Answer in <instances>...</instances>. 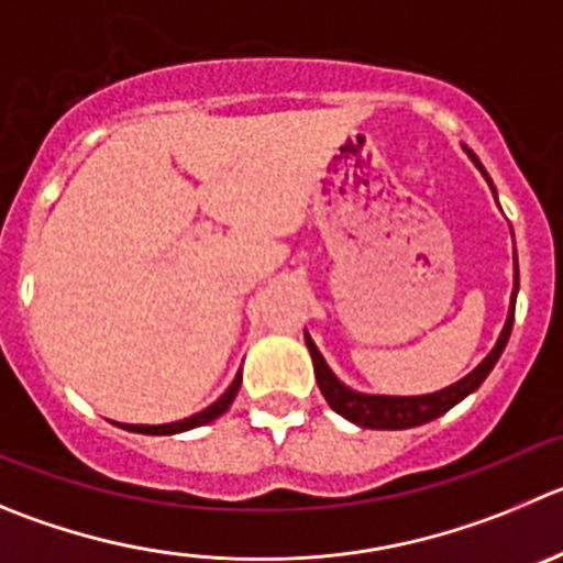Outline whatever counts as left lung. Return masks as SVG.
Listing matches in <instances>:
<instances>
[{
	"label": "left lung",
	"instance_id": "8db88e82",
	"mask_svg": "<svg viewBox=\"0 0 563 563\" xmlns=\"http://www.w3.org/2000/svg\"><path fill=\"white\" fill-rule=\"evenodd\" d=\"M464 152H467V157L473 159L475 168L484 174V179L489 181L492 192H495V198H497L495 185H492L489 174H486V168L481 165V159L475 157V154L470 152L467 146H464ZM517 290H519V273H517V251H514V292H511V303H508L506 325H503V331H500V336H497L495 347L486 353L484 362H481L475 371H470L467 376L459 378V382L451 384V387L437 389V393H428V395H367V393H356V389H351L347 384H342L340 378L334 376V371L325 365L323 353L318 351V345H314V340L309 336V331H303V340H307L309 356H312L314 378H318L320 393H323V398L329 400V406L336 411V415H342L345 420H351L353 426H358V428H378V431H404V428H415V426H422V422L437 420V417H442L445 411H451L456 404H462L467 395H473L475 389H478L481 384L486 382V376L492 373V367L497 365V358H500V353L506 351V342H508V336H511L514 307H517Z\"/></svg>",
	"mask_w": 563,
	"mask_h": 563
}]
</instances>
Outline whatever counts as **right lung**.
Here are the masks:
<instances>
[{
    "instance_id": "obj_1",
    "label": "right lung",
    "mask_w": 563,
    "mask_h": 563,
    "mask_svg": "<svg viewBox=\"0 0 563 563\" xmlns=\"http://www.w3.org/2000/svg\"><path fill=\"white\" fill-rule=\"evenodd\" d=\"M240 384H243V373H238V376H234V382L229 384V389L216 400V404H210L207 409L196 411L192 417H185V420L163 422V426H130V422H118V426L126 428V431H135V433H152V437H170V433H181V431H190V428L207 426V422L218 420V417H221L223 411L232 406V400L238 398V393H240Z\"/></svg>"
}]
</instances>
